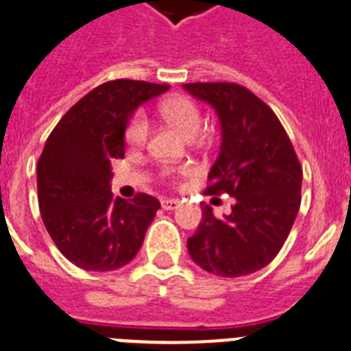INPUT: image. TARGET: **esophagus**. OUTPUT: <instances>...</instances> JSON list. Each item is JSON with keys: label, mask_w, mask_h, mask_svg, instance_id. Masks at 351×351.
Returning a JSON list of instances; mask_svg holds the SVG:
<instances>
[{"label": "esophagus", "mask_w": 351, "mask_h": 351, "mask_svg": "<svg viewBox=\"0 0 351 351\" xmlns=\"http://www.w3.org/2000/svg\"><path fill=\"white\" fill-rule=\"evenodd\" d=\"M160 205L164 210H175V208H178L180 202H178V199H162Z\"/></svg>", "instance_id": "esophagus-1"}]
</instances>
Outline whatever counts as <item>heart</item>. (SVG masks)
Returning <instances> with one entry per match:
<instances>
[{
    "mask_svg": "<svg viewBox=\"0 0 351 351\" xmlns=\"http://www.w3.org/2000/svg\"><path fill=\"white\" fill-rule=\"evenodd\" d=\"M160 114L169 125L175 126L176 130L180 132L184 137H187V139H194V137L202 132V112H199V107L191 98H185V96L167 98L166 101H162ZM148 117H146L144 112H135L134 116H132V119L128 121V125H126V143L130 144V146H134V148H139V146H144V143L148 139Z\"/></svg>",
    "mask_w": 351,
    "mask_h": 351,
    "instance_id": "heart-1",
    "label": "heart"
}]
</instances>
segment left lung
Masks as SVG:
<instances>
[{
    "mask_svg": "<svg viewBox=\"0 0 351 351\" xmlns=\"http://www.w3.org/2000/svg\"><path fill=\"white\" fill-rule=\"evenodd\" d=\"M208 103L221 123V148L207 194L234 196L223 219L202 205L189 255L212 275L235 278L267 266L284 246L302 202L303 171L275 112L243 85L184 84Z\"/></svg>",
    "mask_w": 351,
    "mask_h": 351,
    "instance_id": "8db88e82",
    "label": "left lung"
}]
</instances>
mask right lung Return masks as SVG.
Listing matches in <instances>:
<instances>
[{
  "mask_svg": "<svg viewBox=\"0 0 351 351\" xmlns=\"http://www.w3.org/2000/svg\"><path fill=\"white\" fill-rule=\"evenodd\" d=\"M167 84L112 80L66 112L44 144L37 193L44 226L67 261L87 271L126 266L143 246L160 203L139 193L114 199L110 162L125 157V130L135 108Z\"/></svg>",
  "mask_w": 351,
  "mask_h": 351,
  "instance_id": "right-lung-1",
  "label": "right lung"
}]
</instances>
